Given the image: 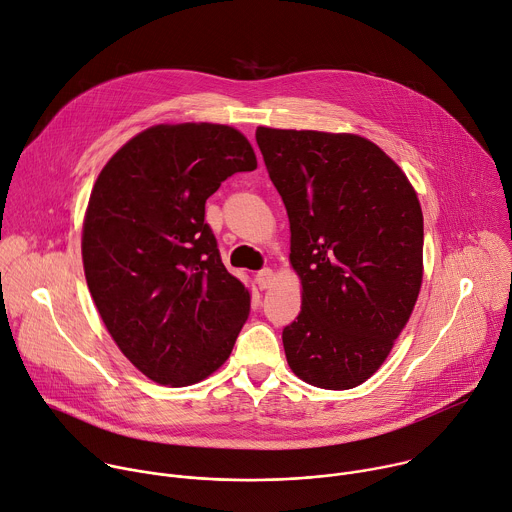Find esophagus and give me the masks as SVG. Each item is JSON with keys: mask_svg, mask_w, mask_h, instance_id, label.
<instances>
[{"mask_svg": "<svg viewBox=\"0 0 512 512\" xmlns=\"http://www.w3.org/2000/svg\"><path fill=\"white\" fill-rule=\"evenodd\" d=\"M255 281H257V285H259V289L271 287V283H273V271H271V269H261V271L255 275Z\"/></svg>", "mask_w": 512, "mask_h": 512, "instance_id": "34e87169", "label": "esophagus"}]
</instances>
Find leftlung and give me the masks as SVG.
Masks as SVG:
<instances>
[{
  "instance_id": "8db88e82",
  "label": "left lung",
  "mask_w": 512,
  "mask_h": 512,
  "mask_svg": "<svg viewBox=\"0 0 512 512\" xmlns=\"http://www.w3.org/2000/svg\"><path fill=\"white\" fill-rule=\"evenodd\" d=\"M289 218L302 312L283 328L289 369L344 391L371 379L423 279V212L405 172L367 137L257 127Z\"/></svg>"
}]
</instances>
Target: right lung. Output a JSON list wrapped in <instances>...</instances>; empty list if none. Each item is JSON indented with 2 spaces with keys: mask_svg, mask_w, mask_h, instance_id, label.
<instances>
[{
  "mask_svg": "<svg viewBox=\"0 0 512 512\" xmlns=\"http://www.w3.org/2000/svg\"><path fill=\"white\" fill-rule=\"evenodd\" d=\"M257 158L221 123L143 129L101 170L83 221V267L101 320L137 371L188 387L221 369L249 318V289L227 271L204 204Z\"/></svg>",
  "mask_w": 512,
  "mask_h": 512,
  "instance_id": "1",
  "label": "right lung"
}]
</instances>
